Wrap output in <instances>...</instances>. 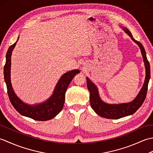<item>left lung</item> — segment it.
Masks as SVG:
<instances>
[{
    "label": "left lung",
    "mask_w": 153,
    "mask_h": 153,
    "mask_svg": "<svg viewBox=\"0 0 153 153\" xmlns=\"http://www.w3.org/2000/svg\"><path fill=\"white\" fill-rule=\"evenodd\" d=\"M123 29L126 33L128 34L129 37H131V39L137 43L140 48L145 62L146 77L143 85L137 97L131 102L119 104V105H109V104H106L102 101L99 97L97 87L95 85V84L91 82L88 77H87V86L90 92V103L91 108L98 115L108 119H119L123 118V117L131 115L137 111L143 105L146 98L148 89V84L151 77L150 64L147 60L143 46L140 42L136 41L135 39H134L131 32L128 29Z\"/></svg>",
    "instance_id": "obj_1"
}]
</instances>
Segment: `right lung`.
Listing matches in <instances>:
<instances>
[{
	"label": "right lung",
	"instance_id": "right-lung-1",
	"mask_svg": "<svg viewBox=\"0 0 153 153\" xmlns=\"http://www.w3.org/2000/svg\"><path fill=\"white\" fill-rule=\"evenodd\" d=\"M17 41L8 48L6 55V63L4 67V81L7 87L10 101L14 108L23 116L38 121H47L53 119L62 110L66 89L75 75L79 73V70H71L62 75L56 84L53 95L47 101L35 106L25 104L16 95L10 82L11 55Z\"/></svg>",
	"mask_w": 153,
	"mask_h": 153
}]
</instances>
